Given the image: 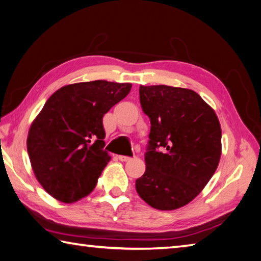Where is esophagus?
Masks as SVG:
<instances>
[{"label":"esophagus","mask_w":261,"mask_h":261,"mask_svg":"<svg viewBox=\"0 0 261 261\" xmlns=\"http://www.w3.org/2000/svg\"><path fill=\"white\" fill-rule=\"evenodd\" d=\"M119 160L121 162H129V161L132 160V158L131 157H127V156H119Z\"/></svg>","instance_id":"34e87169"}]
</instances>
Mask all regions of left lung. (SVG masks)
<instances>
[{
	"label": "left lung",
	"instance_id": "left-lung-1",
	"mask_svg": "<svg viewBox=\"0 0 261 261\" xmlns=\"http://www.w3.org/2000/svg\"><path fill=\"white\" fill-rule=\"evenodd\" d=\"M139 95L151 127L137 192L152 208L174 211L192 201L215 173L222 155L221 124L215 111L191 89L140 86Z\"/></svg>",
	"mask_w": 261,
	"mask_h": 261
}]
</instances>
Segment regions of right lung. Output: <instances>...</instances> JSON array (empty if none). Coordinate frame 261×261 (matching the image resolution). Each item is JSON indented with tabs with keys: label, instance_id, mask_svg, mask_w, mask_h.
I'll return each instance as SVG.
<instances>
[{
	"label": "right lung",
	"instance_id": "1",
	"mask_svg": "<svg viewBox=\"0 0 261 261\" xmlns=\"http://www.w3.org/2000/svg\"><path fill=\"white\" fill-rule=\"evenodd\" d=\"M131 84L95 80L64 86L49 97L28 132L37 181L65 203L87 197L111 161L103 148V116L130 93Z\"/></svg>",
	"mask_w": 261,
	"mask_h": 261
}]
</instances>
